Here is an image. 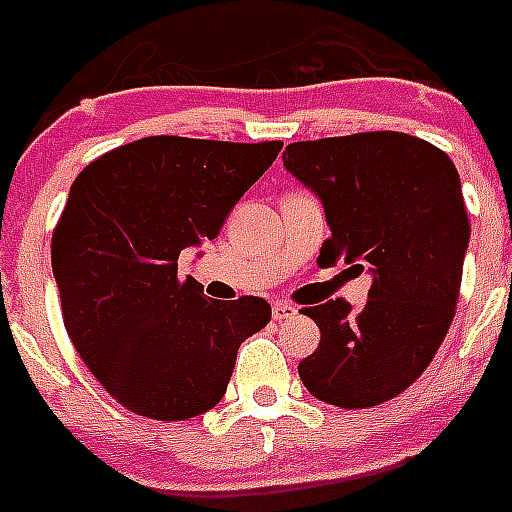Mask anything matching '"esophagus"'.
<instances>
[{"label":"esophagus","instance_id":"obj_1","mask_svg":"<svg viewBox=\"0 0 512 512\" xmlns=\"http://www.w3.org/2000/svg\"><path fill=\"white\" fill-rule=\"evenodd\" d=\"M298 309L293 304H282V301H277L275 306H272V314H275V320H290L293 314H296Z\"/></svg>","mask_w":512,"mask_h":512}]
</instances>
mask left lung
<instances>
[{
	"label": "left lung",
	"mask_w": 512,
	"mask_h": 512,
	"mask_svg": "<svg viewBox=\"0 0 512 512\" xmlns=\"http://www.w3.org/2000/svg\"><path fill=\"white\" fill-rule=\"evenodd\" d=\"M282 163L325 208L330 237L317 261L372 275L362 309L343 298L301 309L322 338L298 375L343 410L388 402L431 365L455 317L470 240L455 163L402 132L293 142Z\"/></svg>",
	"instance_id": "1"
}]
</instances>
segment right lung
Wrapping results in <instances>:
<instances>
[{
  "label": "right lung",
  "instance_id": "obj_1",
  "mask_svg": "<svg viewBox=\"0 0 512 512\" xmlns=\"http://www.w3.org/2000/svg\"><path fill=\"white\" fill-rule=\"evenodd\" d=\"M282 142L145 137L81 171L52 232L65 330L126 410L187 420L219 404L264 298L214 301L179 280V253L214 240Z\"/></svg>",
  "mask_w": 512,
  "mask_h": 512
}]
</instances>
